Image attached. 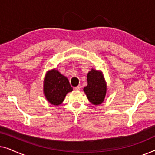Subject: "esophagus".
Here are the masks:
<instances>
[{
    "label": "esophagus",
    "mask_w": 155,
    "mask_h": 155,
    "mask_svg": "<svg viewBox=\"0 0 155 155\" xmlns=\"http://www.w3.org/2000/svg\"><path fill=\"white\" fill-rule=\"evenodd\" d=\"M80 88H81V86L78 85V86H77V87H75V90H80Z\"/></svg>",
    "instance_id": "34e87169"
}]
</instances>
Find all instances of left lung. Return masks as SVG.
<instances>
[{"instance_id": "1", "label": "left lung", "mask_w": 155, "mask_h": 155, "mask_svg": "<svg viewBox=\"0 0 155 155\" xmlns=\"http://www.w3.org/2000/svg\"><path fill=\"white\" fill-rule=\"evenodd\" d=\"M87 85L83 89L88 100L93 105H99L104 100L107 85L104 76L101 71L91 69L87 75Z\"/></svg>"}]
</instances>
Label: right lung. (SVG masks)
Segmentation results:
<instances>
[{
	"mask_svg": "<svg viewBox=\"0 0 155 155\" xmlns=\"http://www.w3.org/2000/svg\"><path fill=\"white\" fill-rule=\"evenodd\" d=\"M43 87L46 100L54 106L61 104L68 93L73 90L68 79L55 68L46 72Z\"/></svg>",
	"mask_w": 155,
	"mask_h": 155,
	"instance_id": "obj_1",
	"label": "right lung"
}]
</instances>
